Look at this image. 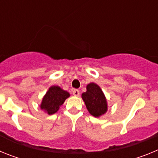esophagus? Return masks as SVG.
<instances>
[{
    "label": "esophagus",
    "mask_w": 158,
    "mask_h": 158,
    "mask_svg": "<svg viewBox=\"0 0 158 158\" xmlns=\"http://www.w3.org/2000/svg\"><path fill=\"white\" fill-rule=\"evenodd\" d=\"M73 94L75 96H80V91L78 89H74V90H73Z\"/></svg>",
    "instance_id": "obj_1"
}]
</instances>
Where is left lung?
<instances>
[{
    "instance_id": "8db88e82",
    "label": "left lung",
    "mask_w": 158,
    "mask_h": 158,
    "mask_svg": "<svg viewBox=\"0 0 158 158\" xmlns=\"http://www.w3.org/2000/svg\"><path fill=\"white\" fill-rule=\"evenodd\" d=\"M81 96L88 111L93 116L99 117L107 111V106L105 96L96 84H89L87 91L82 93Z\"/></svg>"
}]
</instances>
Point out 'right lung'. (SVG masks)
Returning a JSON list of instances; mask_svg holds the SVG:
<instances>
[{
    "label": "right lung",
    "instance_id": "add662e5",
    "mask_svg": "<svg viewBox=\"0 0 158 158\" xmlns=\"http://www.w3.org/2000/svg\"><path fill=\"white\" fill-rule=\"evenodd\" d=\"M69 96V93L64 91L58 86H52L49 89L47 94L44 96L41 104V108L52 115L59 109L65 99Z\"/></svg>",
    "mask_w": 158,
    "mask_h": 158
}]
</instances>
